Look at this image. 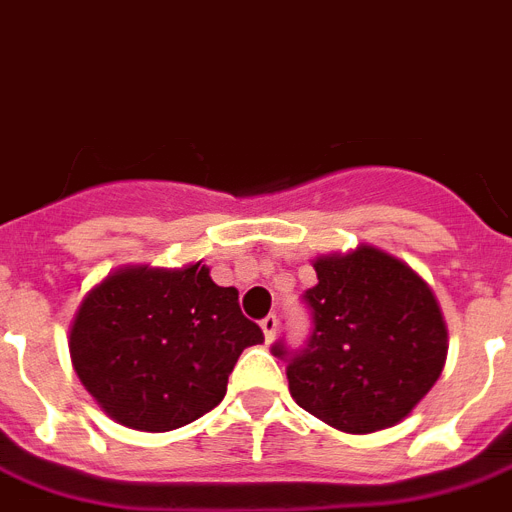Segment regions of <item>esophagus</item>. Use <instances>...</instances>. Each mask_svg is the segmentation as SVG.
<instances>
[{"label": "esophagus", "instance_id": "34e87169", "mask_svg": "<svg viewBox=\"0 0 512 512\" xmlns=\"http://www.w3.org/2000/svg\"><path fill=\"white\" fill-rule=\"evenodd\" d=\"M260 328H263V334H265V342H273L276 339V331H278V318L276 315H268V318H263L260 321Z\"/></svg>", "mask_w": 512, "mask_h": 512}]
</instances>
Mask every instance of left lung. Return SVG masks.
<instances>
[{
  "label": "left lung",
  "mask_w": 512,
  "mask_h": 512,
  "mask_svg": "<svg viewBox=\"0 0 512 512\" xmlns=\"http://www.w3.org/2000/svg\"><path fill=\"white\" fill-rule=\"evenodd\" d=\"M305 292L313 334L289 360L286 378L299 407L347 434L400 423L429 394L447 360V326L431 286L410 265L360 244L313 263Z\"/></svg>",
  "instance_id": "obj_1"
}]
</instances>
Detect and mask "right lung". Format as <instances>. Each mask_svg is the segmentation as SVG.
Instances as JSON below:
<instances>
[{
  "label": "right lung",
  "instance_id": "1",
  "mask_svg": "<svg viewBox=\"0 0 512 512\" xmlns=\"http://www.w3.org/2000/svg\"><path fill=\"white\" fill-rule=\"evenodd\" d=\"M263 342L239 292L205 265H128L91 289L70 323V360L112 421L173 431L210 413L247 347Z\"/></svg>",
  "mask_w": 512,
  "mask_h": 512
}]
</instances>
